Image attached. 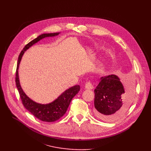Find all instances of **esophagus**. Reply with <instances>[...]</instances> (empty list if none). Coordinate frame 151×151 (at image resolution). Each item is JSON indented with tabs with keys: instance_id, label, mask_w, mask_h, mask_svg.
<instances>
[{
	"instance_id": "obj_1",
	"label": "esophagus",
	"mask_w": 151,
	"mask_h": 151,
	"mask_svg": "<svg viewBox=\"0 0 151 151\" xmlns=\"http://www.w3.org/2000/svg\"><path fill=\"white\" fill-rule=\"evenodd\" d=\"M85 88L86 89H89V90H91V89H93V86L91 82L90 81H88L85 84Z\"/></svg>"
}]
</instances>
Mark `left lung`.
Returning a JSON list of instances; mask_svg holds the SVG:
<instances>
[{
    "instance_id": "left-lung-1",
    "label": "left lung",
    "mask_w": 151,
    "mask_h": 151,
    "mask_svg": "<svg viewBox=\"0 0 151 151\" xmlns=\"http://www.w3.org/2000/svg\"><path fill=\"white\" fill-rule=\"evenodd\" d=\"M125 86L116 75L100 78L94 90L95 114L97 117L112 122L127 111L132 103L134 86L129 83Z\"/></svg>"
}]
</instances>
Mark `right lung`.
<instances>
[{"mask_svg": "<svg viewBox=\"0 0 151 151\" xmlns=\"http://www.w3.org/2000/svg\"><path fill=\"white\" fill-rule=\"evenodd\" d=\"M60 34V32L43 34L39 35L32 41L27 44L19 55L17 72H16V85H17V89L19 93L23 105L31 114H32L38 119L47 122H54L59 119L61 117L65 114L71 100L80 91V86L79 85H75L73 87H71L69 89L62 92L56 99H55L50 104H38V103L30 99L23 91L19 82L18 68L23 54L31 46H32L34 44L45 38L55 37Z\"/></svg>", "mask_w": 151, "mask_h": 151, "instance_id": "right-lung-1", "label": "right lung"}]
</instances>
